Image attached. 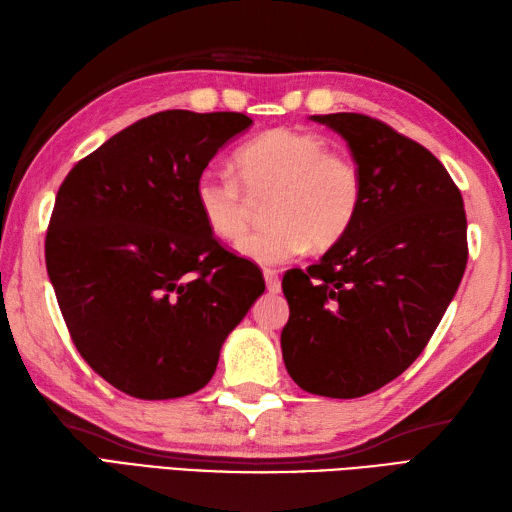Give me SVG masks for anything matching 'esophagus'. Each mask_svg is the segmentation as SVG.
<instances>
[{
	"label": "esophagus",
	"instance_id": "esophagus-1",
	"mask_svg": "<svg viewBox=\"0 0 512 512\" xmlns=\"http://www.w3.org/2000/svg\"><path fill=\"white\" fill-rule=\"evenodd\" d=\"M264 281H266V288L270 290V292H279V288H281V281H279V275L275 273V270H264Z\"/></svg>",
	"mask_w": 512,
	"mask_h": 512
}]
</instances>
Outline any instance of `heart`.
Returning <instances> with one entry per match:
<instances>
[{
	"mask_svg": "<svg viewBox=\"0 0 512 512\" xmlns=\"http://www.w3.org/2000/svg\"><path fill=\"white\" fill-rule=\"evenodd\" d=\"M235 167L239 180L220 171L200 173L195 206L215 237L235 239L246 226V191L270 193L264 209L270 222L235 244L255 264H286L310 244H336L361 209V169L352 158L332 154L328 140L308 129H270L237 151Z\"/></svg>",
	"mask_w": 512,
	"mask_h": 512,
	"instance_id": "obj_1",
	"label": "heart"
}]
</instances>
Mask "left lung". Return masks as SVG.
<instances>
[{"instance_id": "obj_1", "label": "left lung", "mask_w": 512, "mask_h": 512, "mask_svg": "<svg viewBox=\"0 0 512 512\" xmlns=\"http://www.w3.org/2000/svg\"><path fill=\"white\" fill-rule=\"evenodd\" d=\"M345 138L363 176L354 224L308 270L284 275L281 352L317 396L358 398L416 361L464 275L460 189L429 149L363 114L310 116Z\"/></svg>"}]
</instances>
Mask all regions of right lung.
I'll use <instances>...</instances> for the list:
<instances>
[{
    "label": "right lung",
    "mask_w": 512,
    "mask_h": 512,
    "mask_svg": "<svg viewBox=\"0 0 512 512\" xmlns=\"http://www.w3.org/2000/svg\"><path fill=\"white\" fill-rule=\"evenodd\" d=\"M246 114L167 110L76 162L59 187L46 268L76 350L143 400L189 396L264 292L248 259L204 226L195 180Z\"/></svg>",
    "instance_id": "obj_1"
}]
</instances>
